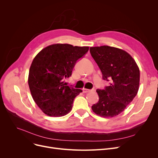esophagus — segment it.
I'll use <instances>...</instances> for the list:
<instances>
[{
	"label": "esophagus",
	"mask_w": 158,
	"mask_h": 158,
	"mask_svg": "<svg viewBox=\"0 0 158 158\" xmlns=\"http://www.w3.org/2000/svg\"><path fill=\"white\" fill-rule=\"evenodd\" d=\"M94 91H95V89H88L86 88L82 89V92H83V93H88L90 92H94Z\"/></svg>",
	"instance_id": "esophagus-1"
}]
</instances>
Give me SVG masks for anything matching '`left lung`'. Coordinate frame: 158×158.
I'll return each instance as SVG.
<instances>
[{
  "mask_svg": "<svg viewBox=\"0 0 158 158\" xmlns=\"http://www.w3.org/2000/svg\"><path fill=\"white\" fill-rule=\"evenodd\" d=\"M89 52L110 85L97 89L98 102L93 111L104 118L117 116L136 95L139 83V70L127 52L107 45L90 47Z\"/></svg>",
  "mask_w": 158,
  "mask_h": 158,
  "instance_id": "left-lung-1",
  "label": "left lung"
}]
</instances>
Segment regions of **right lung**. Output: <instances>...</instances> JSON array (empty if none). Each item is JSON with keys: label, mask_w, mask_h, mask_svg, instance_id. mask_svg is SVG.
<instances>
[{"label": "right lung", "mask_w": 158, "mask_h": 158, "mask_svg": "<svg viewBox=\"0 0 158 158\" xmlns=\"http://www.w3.org/2000/svg\"><path fill=\"white\" fill-rule=\"evenodd\" d=\"M88 47L54 44L44 48L33 60L28 84L33 100L51 117L68 114L81 89L68 86L64 80L71 76L77 61L88 52Z\"/></svg>", "instance_id": "right-lung-1"}]
</instances>
